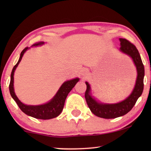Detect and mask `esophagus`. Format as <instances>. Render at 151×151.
Segmentation results:
<instances>
[{
  "mask_svg": "<svg viewBox=\"0 0 151 151\" xmlns=\"http://www.w3.org/2000/svg\"><path fill=\"white\" fill-rule=\"evenodd\" d=\"M80 75H81L82 77L83 78H86L88 75V72L86 69H83L81 71V73H80Z\"/></svg>",
  "mask_w": 151,
  "mask_h": 151,
  "instance_id": "34e87169",
  "label": "esophagus"
}]
</instances>
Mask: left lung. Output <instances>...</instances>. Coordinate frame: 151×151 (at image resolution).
<instances>
[{
	"instance_id": "8db88e82",
	"label": "left lung",
	"mask_w": 151,
	"mask_h": 151,
	"mask_svg": "<svg viewBox=\"0 0 151 151\" xmlns=\"http://www.w3.org/2000/svg\"><path fill=\"white\" fill-rule=\"evenodd\" d=\"M119 51L129 55L133 60L137 70V79L135 87L131 93L125 100L115 104H107L98 102L92 96L91 88L88 82H86V90L85 99L90 110L96 116L105 119H113L123 116L129 113L135 104L137 99L141 96L144 89V67L142 63L139 53L135 45L124 38H119Z\"/></svg>"
}]
</instances>
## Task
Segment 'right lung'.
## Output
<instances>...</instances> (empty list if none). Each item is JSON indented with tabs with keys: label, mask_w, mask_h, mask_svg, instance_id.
<instances>
[{
	"label": "right lung",
	"mask_w": 151,
	"mask_h": 151,
	"mask_svg": "<svg viewBox=\"0 0 151 151\" xmlns=\"http://www.w3.org/2000/svg\"><path fill=\"white\" fill-rule=\"evenodd\" d=\"M44 44V42H39L35 43L34 45H32V47L40 46V45ZM30 47H26L22 51V52L20 53L18 63H16V65L14 66L13 69H12L11 73V80H10L9 86L10 94H11L12 98L16 102V104H18V106H19L20 110L24 113H25L26 115H29V116L40 119H49L54 118V117L58 116L63 111L65 100L67 98L68 94L71 91L72 88L75 86L76 83L79 81L80 79L78 78H76L64 82L57 91L56 94L53 96V98L50 101H49L48 102L45 103V104L40 105H27L23 104V103L20 102V100L18 98L15 92H14V75L16 67H18V64L21 61L24 53Z\"/></svg>",
	"instance_id": "obj_1"
}]
</instances>
